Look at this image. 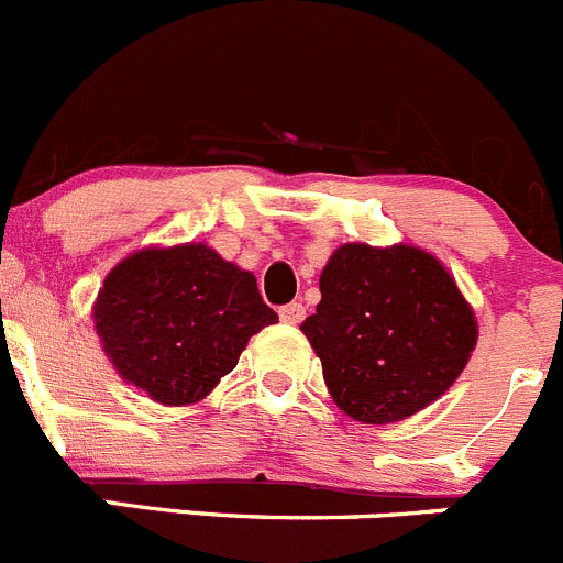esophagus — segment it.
<instances>
[{
    "label": "esophagus",
    "instance_id": "1",
    "mask_svg": "<svg viewBox=\"0 0 563 563\" xmlns=\"http://www.w3.org/2000/svg\"><path fill=\"white\" fill-rule=\"evenodd\" d=\"M277 313H280V319L286 324H299L302 317H306V306H302V302H288V306H283Z\"/></svg>",
    "mask_w": 563,
    "mask_h": 563
}]
</instances>
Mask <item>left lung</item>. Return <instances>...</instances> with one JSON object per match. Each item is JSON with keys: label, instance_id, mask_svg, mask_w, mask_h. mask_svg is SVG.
<instances>
[{"label": "left lung", "instance_id": "left-lung-1", "mask_svg": "<svg viewBox=\"0 0 563 563\" xmlns=\"http://www.w3.org/2000/svg\"><path fill=\"white\" fill-rule=\"evenodd\" d=\"M302 333L335 406L391 424L435 402L464 372L477 319L448 266L411 244H341L319 277Z\"/></svg>", "mask_w": 563, "mask_h": 563}]
</instances>
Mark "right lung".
I'll use <instances>...</instances> for the list:
<instances>
[{
    "mask_svg": "<svg viewBox=\"0 0 563 563\" xmlns=\"http://www.w3.org/2000/svg\"><path fill=\"white\" fill-rule=\"evenodd\" d=\"M91 319L122 380L180 408L205 400L277 313L252 272L188 241L122 257L104 277Z\"/></svg>",
    "mask_w": 563,
    "mask_h": 563,
    "instance_id": "obj_1",
    "label": "right lung"
}]
</instances>
